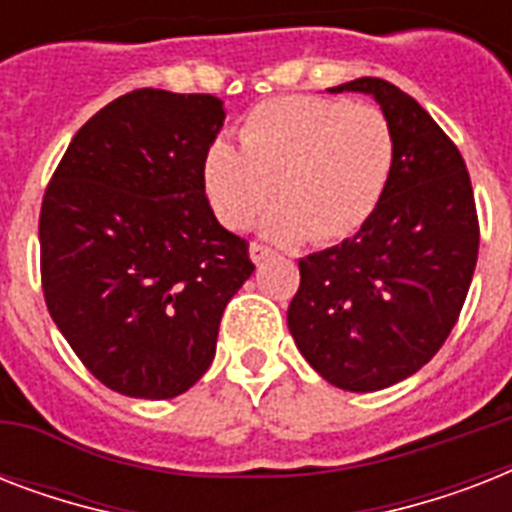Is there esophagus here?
Masks as SVG:
<instances>
[{
	"label": "esophagus",
	"mask_w": 512,
	"mask_h": 512,
	"mask_svg": "<svg viewBox=\"0 0 512 512\" xmlns=\"http://www.w3.org/2000/svg\"><path fill=\"white\" fill-rule=\"evenodd\" d=\"M273 255H276V252H273L271 247L260 244V241H252V244H249V257H252L257 265L265 263V260H268V257H273Z\"/></svg>",
	"instance_id": "esophagus-1"
}]
</instances>
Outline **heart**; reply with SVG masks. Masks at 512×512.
I'll list each match as a JSON object with an SVG mask.
<instances>
[{"mask_svg": "<svg viewBox=\"0 0 512 512\" xmlns=\"http://www.w3.org/2000/svg\"><path fill=\"white\" fill-rule=\"evenodd\" d=\"M239 148L209 143L201 183L217 220L244 231L279 199L273 239L335 244L369 223L385 199L396 135L380 108L319 95L257 103L239 127Z\"/></svg>", "mask_w": 512, "mask_h": 512, "instance_id": "b5f03b06", "label": "heart"}]
</instances>
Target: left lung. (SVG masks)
Segmentation results:
<instances>
[{
  "mask_svg": "<svg viewBox=\"0 0 512 512\" xmlns=\"http://www.w3.org/2000/svg\"><path fill=\"white\" fill-rule=\"evenodd\" d=\"M332 92L380 103L396 164L369 223L300 260L287 324L324 380L369 393L406 380L441 350L468 297L481 228L460 148L412 95L377 76Z\"/></svg>",
  "mask_w": 512,
  "mask_h": 512,
  "instance_id": "obj_1",
  "label": "left lung"
}]
</instances>
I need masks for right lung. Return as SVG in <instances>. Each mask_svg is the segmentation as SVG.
<instances>
[{
	"instance_id": "1",
	"label": "right lung",
	"mask_w": 512,
	"mask_h": 512,
	"mask_svg": "<svg viewBox=\"0 0 512 512\" xmlns=\"http://www.w3.org/2000/svg\"><path fill=\"white\" fill-rule=\"evenodd\" d=\"M215 95L127 92L68 143L39 212L52 321L92 377L132 398H175L215 358L220 319L252 276L201 183L223 127Z\"/></svg>"
}]
</instances>
